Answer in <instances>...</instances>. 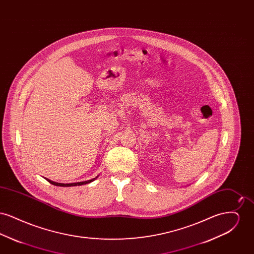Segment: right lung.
<instances>
[{
  "label": "right lung",
  "instance_id": "obj_1",
  "mask_svg": "<svg viewBox=\"0 0 254 254\" xmlns=\"http://www.w3.org/2000/svg\"><path fill=\"white\" fill-rule=\"evenodd\" d=\"M96 178H93V179L88 180V181L78 182V183H71V184H62V183H56V182L50 181L49 179H47V180H48V182H49L50 184H52V185H54V186H58V187H74V186H81V185L88 184V183H90V182L94 181Z\"/></svg>",
  "mask_w": 254,
  "mask_h": 254
}]
</instances>
